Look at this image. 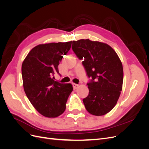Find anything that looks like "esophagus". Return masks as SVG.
Returning a JSON list of instances; mask_svg holds the SVG:
<instances>
[{
    "mask_svg": "<svg viewBox=\"0 0 149 149\" xmlns=\"http://www.w3.org/2000/svg\"><path fill=\"white\" fill-rule=\"evenodd\" d=\"M73 88H74V89H77V88H78L79 85H78V84H77L73 83Z\"/></svg>",
    "mask_w": 149,
    "mask_h": 149,
    "instance_id": "obj_1",
    "label": "esophagus"
}]
</instances>
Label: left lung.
<instances>
[{"label":"left lung","mask_w":149,"mask_h":149,"mask_svg":"<svg viewBox=\"0 0 149 149\" xmlns=\"http://www.w3.org/2000/svg\"><path fill=\"white\" fill-rule=\"evenodd\" d=\"M72 49L89 78L88 96L83 100L86 110L103 116L116 106L123 83V68L116 52L106 43L81 39L72 42Z\"/></svg>","instance_id":"8db88e82"}]
</instances>
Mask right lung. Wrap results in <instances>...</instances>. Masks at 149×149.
Here are the masks:
<instances>
[{"instance_id":"1","label":"right lung","mask_w":149,"mask_h":149,"mask_svg":"<svg viewBox=\"0 0 149 149\" xmlns=\"http://www.w3.org/2000/svg\"><path fill=\"white\" fill-rule=\"evenodd\" d=\"M71 42L38 45L31 49L22 65L23 86L26 96L39 113L56 118L63 113L73 91L70 83L54 80L58 65L70 49Z\"/></svg>"}]
</instances>
